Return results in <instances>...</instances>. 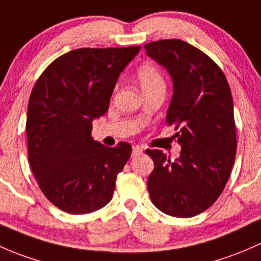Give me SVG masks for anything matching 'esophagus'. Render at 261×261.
<instances>
[{
    "mask_svg": "<svg viewBox=\"0 0 261 261\" xmlns=\"http://www.w3.org/2000/svg\"><path fill=\"white\" fill-rule=\"evenodd\" d=\"M143 153V149L138 146H134L133 149H132V157H137V155L142 154Z\"/></svg>",
    "mask_w": 261,
    "mask_h": 261,
    "instance_id": "obj_1",
    "label": "esophagus"
}]
</instances>
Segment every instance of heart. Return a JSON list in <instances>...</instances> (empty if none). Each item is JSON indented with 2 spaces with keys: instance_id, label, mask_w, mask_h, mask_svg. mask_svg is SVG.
I'll list each match as a JSON object with an SVG mask.
<instances>
[{
  "instance_id": "1",
  "label": "heart",
  "mask_w": 261,
  "mask_h": 261,
  "mask_svg": "<svg viewBox=\"0 0 261 261\" xmlns=\"http://www.w3.org/2000/svg\"><path fill=\"white\" fill-rule=\"evenodd\" d=\"M137 77L144 93L155 88H165V77L162 72L152 63L141 64L137 69Z\"/></svg>"
}]
</instances>
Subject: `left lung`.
Here are the masks:
<instances>
[{"mask_svg":"<svg viewBox=\"0 0 261 261\" xmlns=\"http://www.w3.org/2000/svg\"><path fill=\"white\" fill-rule=\"evenodd\" d=\"M173 80L166 123L174 125L176 161L147 149L154 162L147 187L153 205L174 217L201 214L219 198L235 162L236 127L226 76L210 56L178 39L144 45Z\"/></svg>","mask_w":261,"mask_h":261,"instance_id":"obj_1","label":"left lung"}]
</instances>
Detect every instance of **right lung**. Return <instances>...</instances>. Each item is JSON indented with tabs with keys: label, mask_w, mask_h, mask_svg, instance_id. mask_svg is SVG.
Returning a JSON list of instances; mask_svg holds the SVG:
<instances>
[{
	"label": "right lung",
	"mask_w": 261,
	"mask_h": 261,
	"mask_svg": "<svg viewBox=\"0 0 261 261\" xmlns=\"http://www.w3.org/2000/svg\"><path fill=\"white\" fill-rule=\"evenodd\" d=\"M141 46L69 51L53 61L32 88L28 107L29 162L47 200L83 215L112 200L132 146L106 147L91 137L106 114L119 74Z\"/></svg>",
	"instance_id": "obj_1"
}]
</instances>
